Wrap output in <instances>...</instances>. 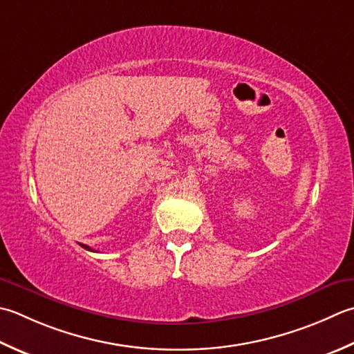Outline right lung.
<instances>
[{
	"label": "right lung",
	"instance_id": "obj_1",
	"mask_svg": "<svg viewBox=\"0 0 354 354\" xmlns=\"http://www.w3.org/2000/svg\"><path fill=\"white\" fill-rule=\"evenodd\" d=\"M81 245H82V247H84V248H86V250H90V252H95V250H93V248H90L88 245H84V244H81Z\"/></svg>",
	"mask_w": 354,
	"mask_h": 354
}]
</instances>
